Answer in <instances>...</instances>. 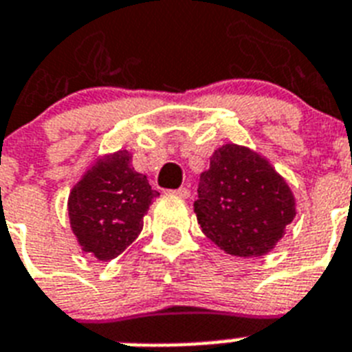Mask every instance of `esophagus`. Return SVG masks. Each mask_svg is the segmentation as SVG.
Segmentation results:
<instances>
[{"label": "esophagus", "mask_w": 352, "mask_h": 352, "mask_svg": "<svg viewBox=\"0 0 352 352\" xmlns=\"http://www.w3.org/2000/svg\"><path fill=\"white\" fill-rule=\"evenodd\" d=\"M170 193L181 197V199H188V197H190V188H188V186H181V188H177V190H171Z\"/></svg>", "instance_id": "esophagus-1"}]
</instances>
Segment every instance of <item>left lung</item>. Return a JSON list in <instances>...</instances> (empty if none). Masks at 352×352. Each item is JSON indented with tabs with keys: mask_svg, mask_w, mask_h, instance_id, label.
<instances>
[{
	"mask_svg": "<svg viewBox=\"0 0 352 352\" xmlns=\"http://www.w3.org/2000/svg\"><path fill=\"white\" fill-rule=\"evenodd\" d=\"M193 202L204 235L235 256H262L276 245L296 215L295 197L258 153L226 144L201 173Z\"/></svg>",
	"mask_w": 352,
	"mask_h": 352,
	"instance_id": "left-lung-1",
	"label": "left lung"
}]
</instances>
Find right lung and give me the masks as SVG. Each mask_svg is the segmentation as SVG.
<instances>
[{"label": "right lung", "instance_id": "obj_1", "mask_svg": "<svg viewBox=\"0 0 352 352\" xmlns=\"http://www.w3.org/2000/svg\"><path fill=\"white\" fill-rule=\"evenodd\" d=\"M155 197L159 191L133 170L126 150L99 159L68 197L70 226L82 251L102 262L121 255L141 233Z\"/></svg>", "mask_w": 352, "mask_h": 352}]
</instances>
